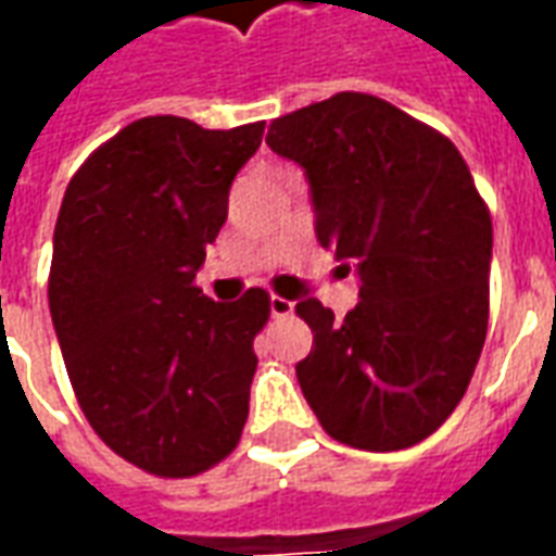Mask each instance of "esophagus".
Here are the masks:
<instances>
[{
  "label": "esophagus",
  "mask_w": 556,
  "mask_h": 556,
  "mask_svg": "<svg viewBox=\"0 0 556 556\" xmlns=\"http://www.w3.org/2000/svg\"><path fill=\"white\" fill-rule=\"evenodd\" d=\"M270 315L274 318H286V315H291V301H286V298H270Z\"/></svg>",
  "instance_id": "34e87169"
}]
</instances>
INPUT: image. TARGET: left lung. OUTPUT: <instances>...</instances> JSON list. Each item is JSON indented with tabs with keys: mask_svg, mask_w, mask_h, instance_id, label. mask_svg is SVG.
Instances as JSON below:
<instances>
[{
	"mask_svg": "<svg viewBox=\"0 0 556 556\" xmlns=\"http://www.w3.org/2000/svg\"><path fill=\"white\" fill-rule=\"evenodd\" d=\"M301 163L315 235L361 274L342 321L309 298L298 381L330 438L393 453L426 441L465 396L489 330L491 214L465 157L434 127L363 91L270 122Z\"/></svg>",
	"mask_w": 556,
	"mask_h": 556,
	"instance_id": "8db88e82",
	"label": "left lung"
}]
</instances>
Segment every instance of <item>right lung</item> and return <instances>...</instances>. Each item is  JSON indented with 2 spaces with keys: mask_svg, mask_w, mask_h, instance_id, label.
<instances>
[{
  "mask_svg": "<svg viewBox=\"0 0 556 556\" xmlns=\"http://www.w3.org/2000/svg\"><path fill=\"white\" fill-rule=\"evenodd\" d=\"M262 134L139 118L74 172L55 219L47 294L71 387L98 438L154 477L223 462L250 414L270 298L217 303L193 279Z\"/></svg>",
  "mask_w": 556,
  "mask_h": 556,
  "instance_id": "1",
  "label": "right lung"
}]
</instances>
